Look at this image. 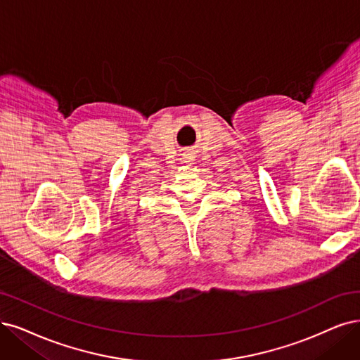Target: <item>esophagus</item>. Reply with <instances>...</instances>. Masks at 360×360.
Wrapping results in <instances>:
<instances>
[{"label":"esophagus","mask_w":360,"mask_h":360,"mask_svg":"<svg viewBox=\"0 0 360 360\" xmlns=\"http://www.w3.org/2000/svg\"><path fill=\"white\" fill-rule=\"evenodd\" d=\"M184 158H185V162H191V160H193L191 154H185V155H184Z\"/></svg>","instance_id":"obj_1"}]
</instances>
